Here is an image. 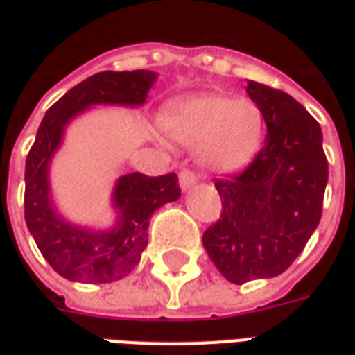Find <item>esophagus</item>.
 <instances>
[{"instance_id": "1", "label": "esophagus", "mask_w": 355, "mask_h": 355, "mask_svg": "<svg viewBox=\"0 0 355 355\" xmlns=\"http://www.w3.org/2000/svg\"><path fill=\"white\" fill-rule=\"evenodd\" d=\"M197 173L193 172V170H189V168H185V170L180 172V187H182L183 191L191 189V187L197 183Z\"/></svg>"}]
</instances>
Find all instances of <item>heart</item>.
<instances>
[{"instance_id": "obj_1", "label": "heart", "mask_w": 355, "mask_h": 355, "mask_svg": "<svg viewBox=\"0 0 355 355\" xmlns=\"http://www.w3.org/2000/svg\"><path fill=\"white\" fill-rule=\"evenodd\" d=\"M178 141L202 147L210 168L233 170L246 164L262 143L263 114L252 101L225 95H200L180 103L164 120Z\"/></svg>"}]
</instances>
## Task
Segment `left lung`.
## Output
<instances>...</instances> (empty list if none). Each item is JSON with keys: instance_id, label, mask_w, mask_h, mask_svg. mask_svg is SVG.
Segmentation results:
<instances>
[{"instance_id": "1", "label": "left lung", "mask_w": 355, "mask_h": 355, "mask_svg": "<svg viewBox=\"0 0 355 355\" xmlns=\"http://www.w3.org/2000/svg\"><path fill=\"white\" fill-rule=\"evenodd\" d=\"M268 133L245 170L218 178L220 220L202 245L223 277L243 285L275 277L291 266L318 227L329 162L318 120L288 93L248 82Z\"/></svg>"}]
</instances>
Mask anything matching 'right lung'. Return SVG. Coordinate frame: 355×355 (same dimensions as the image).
<instances>
[{
  "instance_id": "add662e5",
  "label": "right lung",
  "mask_w": 355,
  "mask_h": 355,
  "mask_svg": "<svg viewBox=\"0 0 355 355\" xmlns=\"http://www.w3.org/2000/svg\"><path fill=\"white\" fill-rule=\"evenodd\" d=\"M157 74L150 70L99 72L74 85L45 112L24 170V220L40 252L59 275L78 283H112L139 263L147 246L153 212L182 195L178 175L149 178L125 173L116 183L114 206L118 223L112 230L93 231L64 222L49 198L47 166L62 139V130L78 112L92 105H128L147 101Z\"/></svg>"
}]
</instances>
